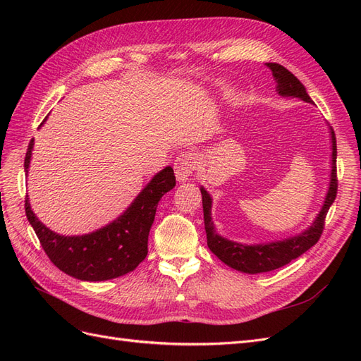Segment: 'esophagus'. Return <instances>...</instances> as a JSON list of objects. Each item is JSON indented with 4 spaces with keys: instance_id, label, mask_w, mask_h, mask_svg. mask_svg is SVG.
I'll use <instances>...</instances> for the list:
<instances>
[{
    "instance_id": "obj_1",
    "label": "esophagus",
    "mask_w": 361,
    "mask_h": 361,
    "mask_svg": "<svg viewBox=\"0 0 361 361\" xmlns=\"http://www.w3.org/2000/svg\"><path fill=\"white\" fill-rule=\"evenodd\" d=\"M199 167V159L191 152H183L174 159V173L179 182H185Z\"/></svg>"
}]
</instances>
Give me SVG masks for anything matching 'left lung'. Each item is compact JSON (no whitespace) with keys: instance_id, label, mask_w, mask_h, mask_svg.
<instances>
[{"instance_id":"8db88e82","label":"left lung","mask_w":361,"mask_h":361,"mask_svg":"<svg viewBox=\"0 0 361 361\" xmlns=\"http://www.w3.org/2000/svg\"><path fill=\"white\" fill-rule=\"evenodd\" d=\"M267 66L271 69L272 76L277 82V92L281 96H292L300 97L301 101L313 104L310 96L305 92V87L300 82V80L286 68H283L279 63H267ZM331 133V176H330V187L329 192L325 195V202L322 204V209L319 211L313 224L304 231L302 233L292 236L283 241L268 243V244H257V245H247V244H238L228 239L223 238L215 232V227L211 218V207L212 199L209 192L203 187L202 191V202H203V220L206 228V238H207V247L212 253L224 262L226 265L231 268L247 272V274H259V272H268L272 269H277L289 264L290 260L300 257L305 253L309 248H312L324 232L325 216L329 212L330 206L333 204L336 194H337V170H336V158H337V146H336V135L333 128H330Z\"/></svg>"}]
</instances>
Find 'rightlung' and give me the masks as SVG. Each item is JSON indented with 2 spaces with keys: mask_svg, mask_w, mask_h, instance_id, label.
Segmentation results:
<instances>
[{
  "mask_svg": "<svg viewBox=\"0 0 361 361\" xmlns=\"http://www.w3.org/2000/svg\"><path fill=\"white\" fill-rule=\"evenodd\" d=\"M35 140L30 141L24 167L28 171ZM171 167L157 173L135 200L117 220L99 231L81 236H63L39 221L31 211L28 195L25 214L35 228L42 248L60 271L84 281L111 280L134 271L147 256V238L154 224L157 206L174 188Z\"/></svg>",
  "mask_w": 361,
  "mask_h": 361,
  "instance_id": "add662e5",
  "label": "right lung"
}]
</instances>
